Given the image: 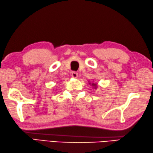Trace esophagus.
<instances>
[{
    "label": "esophagus",
    "instance_id": "34e87169",
    "mask_svg": "<svg viewBox=\"0 0 153 153\" xmlns=\"http://www.w3.org/2000/svg\"><path fill=\"white\" fill-rule=\"evenodd\" d=\"M71 75H72V76L73 78H74V79H76L77 76H78V73L76 72H74H74H73L72 74H71Z\"/></svg>",
    "mask_w": 153,
    "mask_h": 153
}]
</instances>
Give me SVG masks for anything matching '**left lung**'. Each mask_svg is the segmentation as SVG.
Listing matches in <instances>:
<instances>
[{
  "instance_id": "8db88e82",
  "label": "left lung",
  "mask_w": 153,
  "mask_h": 153,
  "mask_svg": "<svg viewBox=\"0 0 153 153\" xmlns=\"http://www.w3.org/2000/svg\"><path fill=\"white\" fill-rule=\"evenodd\" d=\"M89 84H90V85H91L92 86L93 88H94V89L97 88V87H98L97 84H96V83H91V82H89Z\"/></svg>"
}]
</instances>
